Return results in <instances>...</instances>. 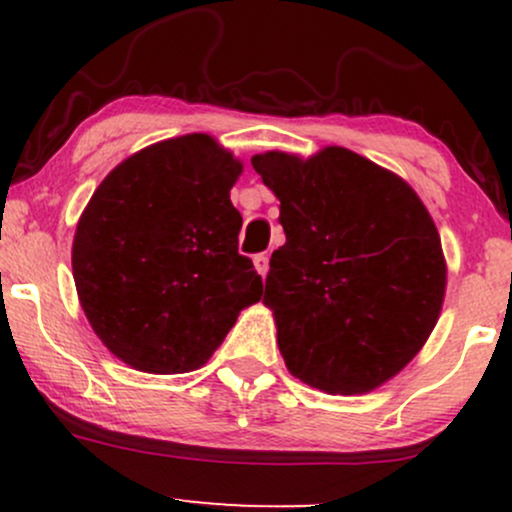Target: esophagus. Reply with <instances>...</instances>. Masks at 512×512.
Listing matches in <instances>:
<instances>
[{
	"label": "esophagus",
	"mask_w": 512,
	"mask_h": 512,
	"mask_svg": "<svg viewBox=\"0 0 512 512\" xmlns=\"http://www.w3.org/2000/svg\"><path fill=\"white\" fill-rule=\"evenodd\" d=\"M255 269H257V274L260 276H267V272H269V257L264 255V252H260V255H255Z\"/></svg>",
	"instance_id": "1"
}]
</instances>
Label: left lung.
<instances>
[{
	"label": "left lung",
	"mask_w": 512,
	"mask_h": 512,
	"mask_svg": "<svg viewBox=\"0 0 512 512\" xmlns=\"http://www.w3.org/2000/svg\"><path fill=\"white\" fill-rule=\"evenodd\" d=\"M252 166L281 202L286 243L269 260L264 303L286 368L330 395L375 390L438 322L436 223L407 182L342 146L308 161L269 151Z\"/></svg>",
	"instance_id": "8db88e82"
}]
</instances>
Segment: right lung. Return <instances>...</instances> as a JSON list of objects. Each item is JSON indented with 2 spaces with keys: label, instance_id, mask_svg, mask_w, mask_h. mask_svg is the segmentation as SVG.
Segmentation results:
<instances>
[{
  "label": "right lung",
  "instance_id": "add662e5",
  "mask_svg": "<svg viewBox=\"0 0 512 512\" xmlns=\"http://www.w3.org/2000/svg\"><path fill=\"white\" fill-rule=\"evenodd\" d=\"M243 166L207 134L146 146L93 192L76 226L81 308L117 358L190 373L219 349L262 276L238 252L231 187Z\"/></svg>",
  "mask_w": 512,
  "mask_h": 512
}]
</instances>
